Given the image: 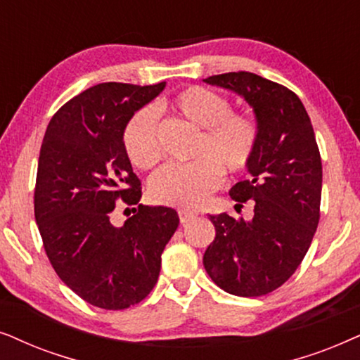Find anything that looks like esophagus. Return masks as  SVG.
<instances>
[{
    "mask_svg": "<svg viewBox=\"0 0 360 360\" xmlns=\"http://www.w3.org/2000/svg\"><path fill=\"white\" fill-rule=\"evenodd\" d=\"M195 217V214L194 212H191V210H179V220H181V224H188V222H191V220H193Z\"/></svg>",
    "mask_w": 360,
    "mask_h": 360,
    "instance_id": "34e87169",
    "label": "esophagus"
}]
</instances>
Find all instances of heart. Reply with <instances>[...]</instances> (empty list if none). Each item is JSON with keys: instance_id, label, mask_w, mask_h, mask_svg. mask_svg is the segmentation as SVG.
<instances>
[{"instance_id": "obj_1", "label": "heart", "mask_w": 360, "mask_h": 360, "mask_svg": "<svg viewBox=\"0 0 360 360\" xmlns=\"http://www.w3.org/2000/svg\"><path fill=\"white\" fill-rule=\"evenodd\" d=\"M172 113L199 131L191 165H171L150 183V194L158 204L179 209L199 207L219 188L222 171L242 174L255 156L260 128L247 113L232 112L224 95L204 87L181 90L167 103ZM123 145L131 162L151 169L162 158L158 118L151 108H141L128 120Z\"/></svg>"}]
</instances>
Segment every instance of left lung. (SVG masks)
<instances>
[{
    "label": "left lung",
    "instance_id": "1",
    "mask_svg": "<svg viewBox=\"0 0 360 360\" xmlns=\"http://www.w3.org/2000/svg\"><path fill=\"white\" fill-rule=\"evenodd\" d=\"M204 82L245 98L260 128L247 167L252 177L230 189L237 205L253 200V217L209 215L215 238L204 253V268L230 295H268L303 262L319 222L323 166L313 124L298 95L252 72Z\"/></svg>",
    "mask_w": 360,
    "mask_h": 360
}]
</instances>
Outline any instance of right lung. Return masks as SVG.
<instances>
[{
  "instance_id": "obj_1",
  "label": "right lung",
  "mask_w": 360,
  "mask_h": 360,
  "mask_svg": "<svg viewBox=\"0 0 360 360\" xmlns=\"http://www.w3.org/2000/svg\"><path fill=\"white\" fill-rule=\"evenodd\" d=\"M165 87L94 85L57 110L42 140L34 215L44 250L60 280L97 308L127 309L150 295L179 225L174 209L140 204L123 145L128 120ZM117 200L139 205L122 228L109 219Z\"/></svg>"
}]
</instances>
